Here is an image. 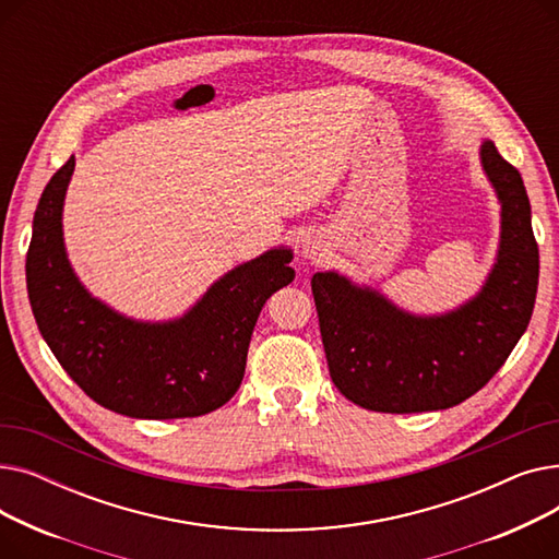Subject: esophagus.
<instances>
[{"mask_svg": "<svg viewBox=\"0 0 559 559\" xmlns=\"http://www.w3.org/2000/svg\"><path fill=\"white\" fill-rule=\"evenodd\" d=\"M304 255H306L308 260H314V262H317V260H321V258L326 255V245L312 235V238H306V240H304Z\"/></svg>", "mask_w": 559, "mask_h": 559, "instance_id": "1", "label": "esophagus"}]
</instances>
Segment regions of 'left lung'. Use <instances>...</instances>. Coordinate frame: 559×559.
<instances>
[{
	"label": "left lung",
	"mask_w": 559,
	"mask_h": 559,
	"mask_svg": "<svg viewBox=\"0 0 559 559\" xmlns=\"http://www.w3.org/2000/svg\"><path fill=\"white\" fill-rule=\"evenodd\" d=\"M480 163L501 201V245L474 299L421 317L337 272L312 276L331 378L356 405L392 415L453 407L489 383L531 324L539 283L531 201L491 140Z\"/></svg>",
	"instance_id": "obj_1"
}]
</instances>
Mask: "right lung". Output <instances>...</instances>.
<instances>
[{"label":"right lung","mask_w":559,"mask_h":559,"mask_svg":"<svg viewBox=\"0 0 559 559\" xmlns=\"http://www.w3.org/2000/svg\"><path fill=\"white\" fill-rule=\"evenodd\" d=\"M74 156L58 169L34 215L26 289L40 335L95 403L133 419L201 417L238 392L258 314L295 281L285 247L224 274L183 317L150 324L87 292L66 253L63 201Z\"/></svg>","instance_id":"1"}]
</instances>
